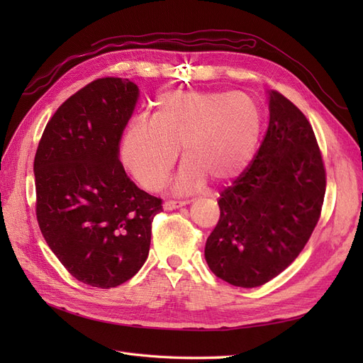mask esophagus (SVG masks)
<instances>
[{"mask_svg":"<svg viewBox=\"0 0 363 363\" xmlns=\"http://www.w3.org/2000/svg\"><path fill=\"white\" fill-rule=\"evenodd\" d=\"M189 203H191L189 200H182V201H174V200H169V201H164L163 208H164V211H174V208L183 207V206L189 204Z\"/></svg>","mask_w":363,"mask_h":363,"instance_id":"34e87169","label":"esophagus"}]
</instances>
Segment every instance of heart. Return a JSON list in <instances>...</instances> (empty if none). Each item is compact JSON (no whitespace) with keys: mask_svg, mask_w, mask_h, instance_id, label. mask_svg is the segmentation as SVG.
I'll list each match as a JSON object with an SVG mask.
<instances>
[{"mask_svg":"<svg viewBox=\"0 0 363 363\" xmlns=\"http://www.w3.org/2000/svg\"><path fill=\"white\" fill-rule=\"evenodd\" d=\"M262 127L256 101L242 92H164L151 121L127 127L121 155L131 175L150 191L167 183L182 147L184 163L175 191L200 189L207 179L232 182L245 171Z\"/></svg>","mask_w":363,"mask_h":363,"instance_id":"obj_1","label":"heart"}]
</instances>
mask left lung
<instances>
[{
    "label": "left lung",
    "instance_id": "left-lung-1",
    "mask_svg": "<svg viewBox=\"0 0 363 363\" xmlns=\"http://www.w3.org/2000/svg\"><path fill=\"white\" fill-rule=\"evenodd\" d=\"M255 159L219 194V221L204 256L216 277L256 288L298 257L321 215L325 169L313 128L277 91Z\"/></svg>",
    "mask_w": 363,
    "mask_h": 363
}]
</instances>
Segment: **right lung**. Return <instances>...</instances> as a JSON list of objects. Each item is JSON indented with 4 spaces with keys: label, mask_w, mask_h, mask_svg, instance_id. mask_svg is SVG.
I'll use <instances>...</instances> for the list:
<instances>
[{
    "label": "right lung",
    "mask_w": 363,
    "mask_h": 363,
    "mask_svg": "<svg viewBox=\"0 0 363 363\" xmlns=\"http://www.w3.org/2000/svg\"><path fill=\"white\" fill-rule=\"evenodd\" d=\"M138 96L128 79L86 84L48 121L35 156L40 232L71 276L94 288L119 286L142 268L162 212L119 160Z\"/></svg>",
    "instance_id": "obj_1"
}]
</instances>
